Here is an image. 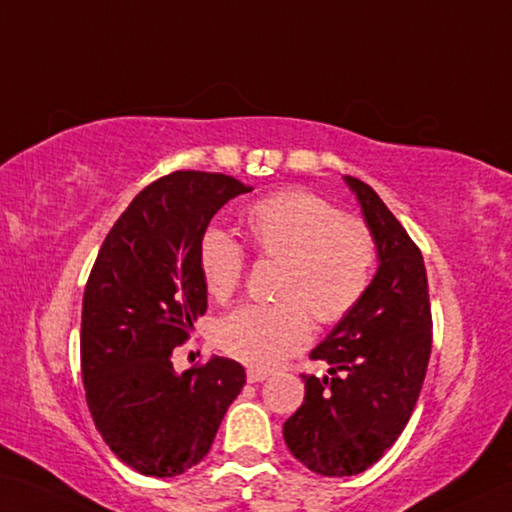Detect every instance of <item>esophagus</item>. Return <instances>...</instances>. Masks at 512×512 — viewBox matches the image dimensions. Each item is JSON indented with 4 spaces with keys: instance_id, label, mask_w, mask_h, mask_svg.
Returning a JSON list of instances; mask_svg holds the SVG:
<instances>
[{
    "instance_id": "34e87169",
    "label": "esophagus",
    "mask_w": 512,
    "mask_h": 512,
    "mask_svg": "<svg viewBox=\"0 0 512 512\" xmlns=\"http://www.w3.org/2000/svg\"><path fill=\"white\" fill-rule=\"evenodd\" d=\"M267 371H263V369H256V366H249L247 369V382H251V384H256V382H263V380H267Z\"/></svg>"
}]
</instances>
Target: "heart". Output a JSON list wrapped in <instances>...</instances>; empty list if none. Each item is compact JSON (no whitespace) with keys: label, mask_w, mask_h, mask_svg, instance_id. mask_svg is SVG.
Segmentation results:
<instances>
[{"label":"heart","mask_w":512,"mask_h":512,"mask_svg":"<svg viewBox=\"0 0 512 512\" xmlns=\"http://www.w3.org/2000/svg\"><path fill=\"white\" fill-rule=\"evenodd\" d=\"M242 224L256 256L281 263L274 285L279 301L236 308L220 321L215 337L227 355L272 369L310 342V314L330 326L360 306L373 279L378 242L362 218L301 188L251 204ZM197 258L206 292L229 301L245 279V251L224 231L209 229Z\"/></svg>","instance_id":"obj_1"}]
</instances>
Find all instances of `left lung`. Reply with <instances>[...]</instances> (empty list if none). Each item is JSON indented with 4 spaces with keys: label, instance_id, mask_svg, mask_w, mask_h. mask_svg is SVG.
<instances>
[{
    "label": "left lung",
    "instance_id": "1",
    "mask_svg": "<svg viewBox=\"0 0 512 512\" xmlns=\"http://www.w3.org/2000/svg\"><path fill=\"white\" fill-rule=\"evenodd\" d=\"M378 242L380 267L351 315L310 353L326 378L301 375L303 405L285 420L290 452L324 477L371 468L398 441L423 389L432 353L423 254L369 184L346 175Z\"/></svg>",
    "mask_w": 512,
    "mask_h": 512
}]
</instances>
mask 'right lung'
<instances>
[{"instance_id": "obj_1", "label": "right lung", "mask_w": 512, "mask_h": 512, "mask_svg": "<svg viewBox=\"0 0 512 512\" xmlns=\"http://www.w3.org/2000/svg\"><path fill=\"white\" fill-rule=\"evenodd\" d=\"M238 179L175 170L134 197L107 233L85 285L80 371L103 441L146 477H175L211 450L245 369L209 357L182 375L170 355L206 312L200 240Z\"/></svg>"}]
</instances>
